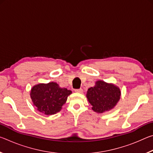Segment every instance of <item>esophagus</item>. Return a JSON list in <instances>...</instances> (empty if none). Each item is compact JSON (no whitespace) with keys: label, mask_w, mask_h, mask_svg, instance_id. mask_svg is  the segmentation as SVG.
<instances>
[{"label":"esophagus","mask_w":153,"mask_h":153,"mask_svg":"<svg viewBox=\"0 0 153 153\" xmlns=\"http://www.w3.org/2000/svg\"><path fill=\"white\" fill-rule=\"evenodd\" d=\"M75 92H77V93H82V92H83V90H82V88H80V89H76V90H75Z\"/></svg>","instance_id":"obj_1"}]
</instances>
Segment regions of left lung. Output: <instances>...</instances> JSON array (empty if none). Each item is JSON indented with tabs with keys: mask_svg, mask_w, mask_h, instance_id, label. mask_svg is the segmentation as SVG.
I'll return each instance as SVG.
<instances>
[{
	"mask_svg": "<svg viewBox=\"0 0 153 153\" xmlns=\"http://www.w3.org/2000/svg\"><path fill=\"white\" fill-rule=\"evenodd\" d=\"M86 98L94 112L102 113L111 111L117 105L121 98V90L112 83L97 80L94 86L88 90Z\"/></svg>",
	"mask_w": 153,
	"mask_h": 153,
	"instance_id": "obj_1",
	"label": "left lung"
}]
</instances>
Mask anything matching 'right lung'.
Masks as SVG:
<instances>
[{"mask_svg":"<svg viewBox=\"0 0 153 153\" xmlns=\"http://www.w3.org/2000/svg\"><path fill=\"white\" fill-rule=\"evenodd\" d=\"M71 90L61 88L57 83L36 84L30 90V98L37 110L46 115H52L59 112L66 102Z\"/></svg>","mask_w":153,"mask_h":153,"instance_id":"obj_1","label":"right lung"}]
</instances>
